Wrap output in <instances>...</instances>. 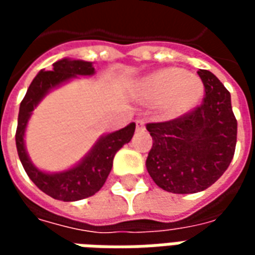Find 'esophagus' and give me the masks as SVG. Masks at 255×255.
<instances>
[{"mask_svg": "<svg viewBox=\"0 0 255 255\" xmlns=\"http://www.w3.org/2000/svg\"><path fill=\"white\" fill-rule=\"evenodd\" d=\"M144 129H146L144 122H142V120H138V122H136V131H138V132H143Z\"/></svg>", "mask_w": 255, "mask_h": 255, "instance_id": "esophagus-1", "label": "esophagus"}]
</instances>
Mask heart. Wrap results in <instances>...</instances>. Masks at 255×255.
Returning a JSON list of instances; mask_svg holds the SVG:
<instances>
[{
  "label": "heart",
  "mask_w": 255,
  "mask_h": 255,
  "mask_svg": "<svg viewBox=\"0 0 255 255\" xmlns=\"http://www.w3.org/2000/svg\"><path fill=\"white\" fill-rule=\"evenodd\" d=\"M205 87L197 75L177 67L157 69L139 83L138 95L144 104L158 105L165 120L190 115L202 101Z\"/></svg>",
  "instance_id": "b5f03b06"
}]
</instances>
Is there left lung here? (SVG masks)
Masks as SVG:
<instances>
[{"mask_svg":"<svg viewBox=\"0 0 255 255\" xmlns=\"http://www.w3.org/2000/svg\"><path fill=\"white\" fill-rule=\"evenodd\" d=\"M198 75L206 93L202 105L179 120L146 127L153 138L147 172L158 187L173 194L210 187L235 153L238 123L230 91L210 71L199 69Z\"/></svg>","mask_w":255,"mask_h":255,"instance_id":"1","label":"left lung"}]
</instances>
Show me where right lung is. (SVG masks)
<instances>
[{"label":"right lung","instance_id":"obj_1","mask_svg":"<svg viewBox=\"0 0 255 255\" xmlns=\"http://www.w3.org/2000/svg\"><path fill=\"white\" fill-rule=\"evenodd\" d=\"M93 75H95L93 63L64 57L53 64L52 71L41 69L38 72L20 104L16 147L21 165L41 191L64 202L80 201L100 191L111 173L115 154L132 139L135 132V123H129L127 127L119 131L101 135L93 147L82 157V160L64 171H43L31 161L24 138L32 111L53 90L61 87L73 79Z\"/></svg>","mask_w":255,"mask_h":255}]
</instances>
